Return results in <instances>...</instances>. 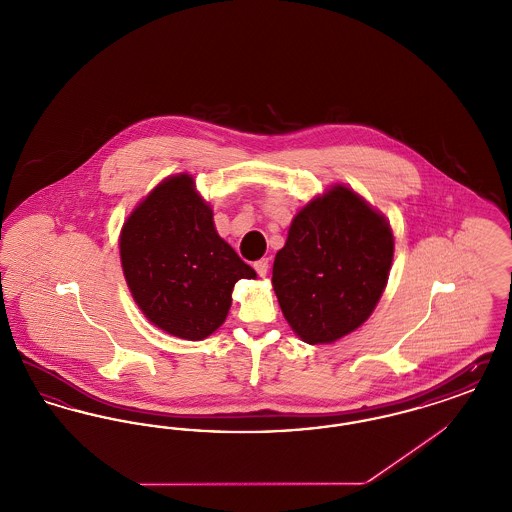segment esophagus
<instances>
[{"label":"esophagus","instance_id":"obj_1","mask_svg":"<svg viewBox=\"0 0 512 512\" xmlns=\"http://www.w3.org/2000/svg\"><path fill=\"white\" fill-rule=\"evenodd\" d=\"M253 268L257 270V274H259L261 278H265L268 272V259H259V261H255Z\"/></svg>","mask_w":512,"mask_h":512}]
</instances>
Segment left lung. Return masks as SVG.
Instances as JSON below:
<instances>
[{"mask_svg":"<svg viewBox=\"0 0 512 512\" xmlns=\"http://www.w3.org/2000/svg\"><path fill=\"white\" fill-rule=\"evenodd\" d=\"M391 261L390 220L345 184H334L293 217L274 259L272 288L301 340L334 343L372 315Z\"/></svg>","mask_w":512,"mask_h":512,"instance_id":"left-lung-1","label":"left lung"}]
</instances>
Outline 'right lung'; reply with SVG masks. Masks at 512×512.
I'll return each instance as SVG.
<instances>
[{
    "label": "right lung",
    "instance_id": "add662e5",
    "mask_svg": "<svg viewBox=\"0 0 512 512\" xmlns=\"http://www.w3.org/2000/svg\"><path fill=\"white\" fill-rule=\"evenodd\" d=\"M124 280L151 324L182 340L217 332L234 284L257 278L215 228L211 205L192 174L159 182L124 220L119 238Z\"/></svg>",
    "mask_w": 512,
    "mask_h": 512
}]
</instances>
